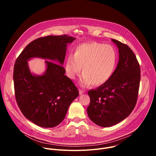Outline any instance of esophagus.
<instances>
[{
    "instance_id": "obj_1",
    "label": "esophagus",
    "mask_w": 156,
    "mask_h": 156,
    "mask_svg": "<svg viewBox=\"0 0 156 156\" xmlns=\"http://www.w3.org/2000/svg\"><path fill=\"white\" fill-rule=\"evenodd\" d=\"M84 93H85L83 90H79V94L80 95H82L84 94Z\"/></svg>"
}]
</instances>
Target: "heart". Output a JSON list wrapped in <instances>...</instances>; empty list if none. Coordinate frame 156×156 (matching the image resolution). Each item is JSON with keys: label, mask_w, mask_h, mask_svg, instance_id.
Wrapping results in <instances>:
<instances>
[{"label": "heart", "mask_w": 156, "mask_h": 156, "mask_svg": "<svg viewBox=\"0 0 156 156\" xmlns=\"http://www.w3.org/2000/svg\"><path fill=\"white\" fill-rule=\"evenodd\" d=\"M118 62V54L112 46L93 42L84 43L76 48L73 57L66 58L65 70L69 78L75 80L81 72V84L99 86L112 76Z\"/></svg>", "instance_id": "b5f03b06"}]
</instances>
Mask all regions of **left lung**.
I'll list each match as a JSON object with an SVG mask.
<instances>
[{"instance_id":"1","label":"left lung","mask_w":156,"mask_h":156,"mask_svg":"<svg viewBox=\"0 0 156 156\" xmlns=\"http://www.w3.org/2000/svg\"><path fill=\"white\" fill-rule=\"evenodd\" d=\"M119 52V60L111 78L96 90H90L89 118L96 125L108 127L126 119L134 109L141 79L140 66L126 44L112 39Z\"/></svg>"}]
</instances>
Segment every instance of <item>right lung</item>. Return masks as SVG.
<instances>
[{"label":"right lung","mask_w":156,"mask_h":156,"mask_svg":"<svg viewBox=\"0 0 156 156\" xmlns=\"http://www.w3.org/2000/svg\"><path fill=\"white\" fill-rule=\"evenodd\" d=\"M75 39L65 34L37 38L28 44L16 60L13 82L17 104L23 115L39 126L59 125L79 95L62 66L67 44ZM33 57L50 60L45 61L47 69L44 75L31 74L27 61Z\"/></svg>","instance_id":"add662e5"}]
</instances>
